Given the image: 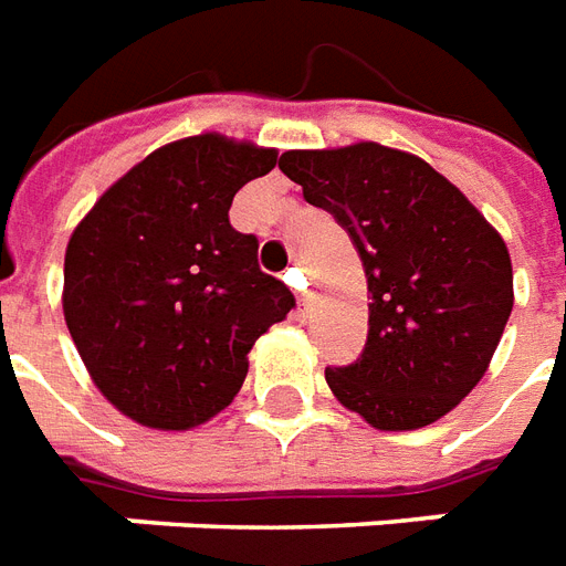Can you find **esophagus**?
I'll return each instance as SVG.
<instances>
[{"mask_svg":"<svg viewBox=\"0 0 566 566\" xmlns=\"http://www.w3.org/2000/svg\"><path fill=\"white\" fill-rule=\"evenodd\" d=\"M284 282L293 284L296 291H302V293H296V305H300V308H305V305L312 302V293L305 291V279H302V270H296V266H293V270H287Z\"/></svg>","mask_w":566,"mask_h":566,"instance_id":"obj_1","label":"esophagus"}]
</instances>
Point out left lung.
<instances>
[{
    "mask_svg": "<svg viewBox=\"0 0 566 566\" xmlns=\"http://www.w3.org/2000/svg\"><path fill=\"white\" fill-rule=\"evenodd\" d=\"M279 168L338 219L368 279V344L347 368H326L332 395L377 430L448 416L481 382L511 317L502 234L407 150H284Z\"/></svg>",
    "mask_w": 566,
    "mask_h": 566,
    "instance_id": "1",
    "label": "left lung"
}]
</instances>
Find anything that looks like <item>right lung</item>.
Returning a JSON list of instances; mask_svg holds the SVG:
<instances>
[{
  "label": "right lung",
  "instance_id": "1",
  "mask_svg": "<svg viewBox=\"0 0 566 566\" xmlns=\"http://www.w3.org/2000/svg\"><path fill=\"white\" fill-rule=\"evenodd\" d=\"M279 150L201 133L168 142L73 228L62 308L101 395L154 430H189L237 398L249 350L293 305L231 228L240 189Z\"/></svg>",
  "mask_w": 566,
  "mask_h": 566
}]
</instances>
